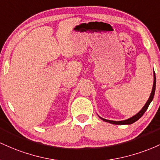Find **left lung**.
<instances>
[{
	"label": "left lung",
	"instance_id": "8db88e82",
	"mask_svg": "<svg viewBox=\"0 0 160 160\" xmlns=\"http://www.w3.org/2000/svg\"><path fill=\"white\" fill-rule=\"evenodd\" d=\"M155 90H156V75H155V72H154V71H153V85H152L151 94H150V98H149V99L148 101H147V103H145V105L143 106V108L141 109L137 114L134 115V116H132V117L129 118V119H128L122 120V121H112V120L106 119H103V118L100 117V116H99L100 119L103 120V121L107 122H109L111 124H114V125H130V124L135 122L136 121H138V120L143 116V113H144V112H146L147 109H148L149 105H150L152 99H153L154 94H155Z\"/></svg>",
	"mask_w": 160,
	"mask_h": 160
}]
</instances>
